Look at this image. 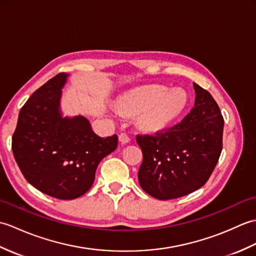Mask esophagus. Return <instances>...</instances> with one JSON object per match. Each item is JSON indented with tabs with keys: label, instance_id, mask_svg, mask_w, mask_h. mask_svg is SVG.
I'll return each instance as SVG.
<instances>
[{
	"label": "esophagus",
	"instance_id": "esophagus-1",
	"mask_svg": "<svg viewBox=\"0 0 256 256\" xmlns=\"http://www.w3.org/2000/svg\"><path fill=\"white\" fill-rule=\"evenodd\" d=\"M118 142L121 144H128L130 142V138L125 133H121L118 135Z\"/></svg>",
	"mask_w": 256,
	"mask_h": 256
}]
</instances>
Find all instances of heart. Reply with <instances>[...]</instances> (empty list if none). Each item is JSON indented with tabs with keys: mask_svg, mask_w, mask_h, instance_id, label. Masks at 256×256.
Listing matches in <instances>:
<instances>
[{
	"mask_svg": "<svg viewBox=\"0 0 256 256\" xmlns=\"http://www.w3.org/2000/svg\"><path fill=\"white\" fill-rule=\"evenodd\" d=\"M120 108L131 116H138V128L148 133L164 131L187 108L188 94L182 89L170 90L164 86L150 84L125 94Z\"/></svg>",
	"mask_w": 256,
	"mask_h": 256,
	"instance_id": "1",
	"label": "heart"
}]
</instances>
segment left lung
Listing matches in <instances>:
<instances>
[{
  "instance_id": "1",
  "label": "left lung",
  "mask_w": 256,
  "mask_h": 256,
  "mask_svg": "<svg viewBox=\"0 0 256 256\" xmlns=\"http://www.w3.org/2000/svg\"><path fill=\"white\" fill-rule=\"evenodd\" d=\"M194 106L167 131L138 135L143 152L138 182L158 200L175 199L202 187L222 150L224 121L208 91L194 84Z\"/></svg>"
}]
</instances>
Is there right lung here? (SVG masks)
<instances>
[{"label":"right lung","mask_w":256,"mask_h":256,"mask_svg":"<svg viewBox=\"0 0 256 256\" xmlns=\"http://www.w3.org/2000/svg\"><path fill=\"white\" fill-rule=\"evenodd\" d=\"M58 74L37 89L20 108L12 150L25 179L40 192L62 200L86 194L99 162L116 148L118 136L100 138L82 116H64Z\"/></svg>","instance_id":"right-lung-1"}]
</instances>
